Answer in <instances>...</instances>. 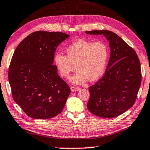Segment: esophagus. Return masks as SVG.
I'll use <instances>...</instances> for the list:
<instances>
[{
	"instance_id": "1",
	"label": "esophagus",
	"mask_w": 150,
	"mask_h": 150,
	"mask_svg": "<svg viewBox=\"0 0 150 150\" xmlns=\"http://www.w3.org/2000/svg\"><path fill=\"white\" fill-rule=\"evenodd\" d=\"M71 89L72 91V92H76V91H78L80 88L76 87H74V86H71Z\"/></svg>"
}]
</instances>
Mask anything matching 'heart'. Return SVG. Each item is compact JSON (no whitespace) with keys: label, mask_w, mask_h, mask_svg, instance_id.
<instances>
[{"label":"heart","mask_w":150,"mask_h":150,"mask_svg":"<svg viewBox=\"0 0 150 150\" xmlns=\"http://www.w3.org/2000/svg\"><path fill=\"white\" fill-rule=\"evenodd\" d=\"M66 52L67 56L59 52L55 54L54 63L60 74L65 78L78 69L71 79L76 84L98 79L105 71L109 57L108 47L104 42L83 39L72 42L67 48Z\"/></svg>","instance_id":"1"}]
</instances>
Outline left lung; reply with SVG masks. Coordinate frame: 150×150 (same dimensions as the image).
I'll list each match as a JSON object with an SVG mask.
<instances>
[{
  "mask_svg": "<svg viewBox=\"0 0 150 150\" xmlns=\"http://www.w3.org/2000/svg\"><path fill=\"white\" fill-rule=\"evenodd\" d=\"M85 33L104 35L111 51L104 75L89 87L87 108L102 118L118 117L135 102L142 78L139 59L135 51L114 32L102 30Z\"/></svg>",
  "mask_w": 150,
  "mask_h": 150,
  "instance_id": "left-lung-1",
  "label": "left lung"
}]
</instances>
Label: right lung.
<instances>
[{
  "instance_id": "obj_1",
  "label": "right lung",
  "mask_w": 150,
  "mask_h": 150,
  "mask_svg": "<svg viewBox=\"0 0 150 150\" xmlns=\"http://www.w3.org/2000/svg\"><path fill=\"white\" fill-rule=\"evenodd\" d=\"M69 38L63 32H35L14 52L9 83L14 101L30 117L48 119L63 111L71 89L52 64L56 48Z\"/></svg>"
}]
</instances>
